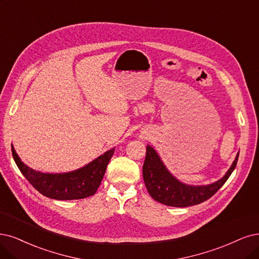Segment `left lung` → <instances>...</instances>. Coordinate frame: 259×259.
Wrapping results in <instances>:
<instances>
[{"instance_id":"obj_1","label":"left lung","mask_w":259,"mask_h":259,"mask_svg":"<svg viewBox=\"0 0 259 259\" xmlns=\"http://www.w3.org/2000/svg\"><path fill=\"white\" fill-rule=\"evenodd\" d=\"M239 154L226 175L212 185L192 187L181 184L171 176L162 163L155 149L147 146L146 157L143 165V178L150 196L166 206L188 207L198 205L213 196L231 176L237 165Z\"/></svg>"}]
</instances>
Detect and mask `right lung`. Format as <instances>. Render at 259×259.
I'll use <instances>...</instances> for the list:
<instances>
[{
	"label": "right lung",
	"instance_id": "add662e5",
	"mask_svg": "<svg viewBox=\"0 0 259 259\" xmlns=\"http://www.w3.org/2000/svg\"><path fill=\"white\" fill-rule=\"evenodd\" d=\"M13 157L23 176L39 193L53 199L71 200L92 196L99 188L114 148L84 167L65 174H45L25 165L12 145Z\"/></svg>",
	"mask_w": 259,
	"mask_h": 259
}]
</instances>
